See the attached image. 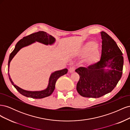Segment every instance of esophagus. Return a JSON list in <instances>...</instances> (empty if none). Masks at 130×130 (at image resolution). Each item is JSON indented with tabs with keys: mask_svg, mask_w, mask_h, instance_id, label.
<instances>
[{
	"mask_svg": "<svg viewBox=\"0 0 130 130\" xmlns=\"http://www.w3.org/2000/svg\"><path fill=\"white\" fill-rule=\"evenodd\" d=\"M75 67H70V68L69 69V71L70 73H72L75 72Z\"/></svg>",
	"mask_w": 130,
	"mask_h": 130,
	"instance_id": "obj_1",
	"label": "esophagus"
}]
</instances>
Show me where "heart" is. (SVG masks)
I'll use <instances>...</instances> for the list:
<instances>
[{
    "instance_id": "b5f03b06",
    "label": "heart",
    "mask_w": 130,
    "mask_h": 130,
    "mask_svg": "<svg viewBox=\"0 0 130 130\" xmlns=\"http://www.w3.org/2000/svg\"><path fill=\"white\" fill-rule=\"evenodd\" d=\"M97 47V43L88 42L82 46L80 50V56L82 57L88 56L87 62L89 64H93L99 60L100 54Z\"/></svg>"
}]
</instances>
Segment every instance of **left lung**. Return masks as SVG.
Instances as JSON below:
<instances>
[{
  "mask_svg": "<svg viewBox=\"0 0 130 130\" xmlns=\"http://www.w3.org/2000/svg\"><path fill=\"white\" fill-rule=\"evenodd\" d=\"M102 50L100 60L87 68L79 67L75 72L80 78L77 91L86 98H98L111 92L116 87L123 74V53L113 38L105 31L100 32ZM111 70L106 71L104 68Z\"/></svg>",
  "mask_w": 130,
  "mask_h": 130,
  "instance_id": "obj_1",
  "label": "left lung"
}]
</instances>
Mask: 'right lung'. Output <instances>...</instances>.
I'll return each mask as SVG.
<instances>
[{
	"label": "right lung",
	"mask_w": 130,
	"mask_h": 130,
	"mask_svg": "<svg viewBox=\"0 0 130 130\" xmlns=\"http://www.w3.org/2000/svg\"><path fill=\"white\" fill-rule=\"evenodd\" d=\"M35 41L39 42L40 43H43V44L48 45V44H52L55 41V39L54 37L51 35H49L48 34L44 32V31H38L37 32H35L32 34H30L28 36L23 37L22 39L18 41L15 46L14 49L13 50L9 56V62H8V68L9 69L10 63L12 59L13 58L18 51L20 50L23 47L29 45L32 43H34ZM68 72L67 69H64L60 70H58L52 74L49 78V85L48 87L45 90H42V91H27L21 88L20 87H18L17 86L14 84L13 81H12L11 78H10V74H8L9 79L11 82V84L13 85L14 87L20 93L26 97H29L31 98H34V99H42V98L47 97L50 96L51 94L53 93L55 87L56 82L58 78L60 76L64 75V74H67Z\"/></svg>",
	"instance_id": "add662e5"
}]
</instances>
